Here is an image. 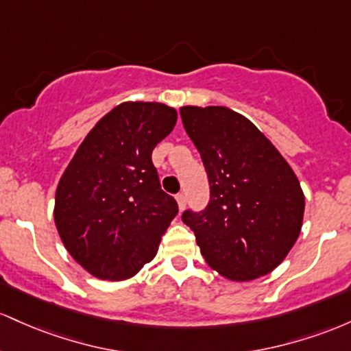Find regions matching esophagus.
Here are the masks:
<instances>
[{
	"instance_id": "34e87169",
	"label": "esophagus",
	"mask_w": 351,
	"mask_h": 351,
	"mask_svg": "<svg viewBox=\"0 0 351 351\" xmlns=\"http://www.w3.org/2000/svg\"><path fill=\"white\" fill-rule=\"evenodd\" d=\"M176 200H177V204H179L180 210H184V207H186V195H184V194H177L176 195Z\"/></svg>"
}]
</instances>
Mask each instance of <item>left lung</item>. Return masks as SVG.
Here are the masks:
<instances>
[{
  "mask_svg": "<svg viewBox=\"0 0 351 351\" xmlns=\"http://www.w3.org/2000/svg\"><path fill=\"white\" fill-rule=\"evenodd\" d=\"M180 117L210 186L208 206L182 214L200 254L228 280L270 274L302 230L305 195L297 176L242 114L223 106H184Z\"/></svg>",
  "mask_w": 351,
  "mask_h": 351,
  "instance_id": "left-lung-1",
  "label": "left lung"
}]
</instances>
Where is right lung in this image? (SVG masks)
Instances as JSON below:
<instances>
[{
	"instance_id": "right-lung-1",
	"label": "right lung",
	"mask_w": 351,
	"mask_h": 351,
	"mask_svg": "<svg viewBox=\"0 0 351 351\" xmlns=\"http://www.w3.org/2000/svg\"><path fill=\"white\" fill-rule=\"evenodd\" d=\"M176 123V109L160 102H123L90 129L59 179L58 234L94 277L125 280L156 257L179 207L151 156Z\"/></svg>"
}]
</instances>
